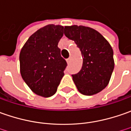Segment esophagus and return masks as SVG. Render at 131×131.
<instances>
[{
  "instance_id": "34e87169",
  "label": "esophagus",
  "mask_w": 131,
  "mask_h": 131,
  "mask_svg": "<svg viewBox=\"0 0 131 131\" xmlns=\"http://www.w3.org/2000/svg\"><path fill=\"white\" fill-rule=\"evenodd\" d=\"M67 63L68 64H70V63H71V59H70V58H69V59H67Z\"/></svg>"
}]
</instances>
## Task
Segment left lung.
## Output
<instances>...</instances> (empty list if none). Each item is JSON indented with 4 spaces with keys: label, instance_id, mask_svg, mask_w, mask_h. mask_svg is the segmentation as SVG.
<instances>
[{
    "label": "left lung",
    "instance_id": "8db88e82",
    "mask_svg": "<svg viewBox=\"0 0 131 131\" xmlns=\"http://www.w3.org/2000/svg\"><path fill=\"white\" fill-rule=\"evenodd\" d=\"M64 35L74 40L83 57V65L72 79L80 93L96 94L106 88L115 67L113 50L98 31L85 26H66Z\"/></svg>",
    "mask_w": 131,
    "mask_h": 131
}]
</instances>
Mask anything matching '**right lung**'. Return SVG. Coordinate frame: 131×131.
Masks as SVG:
<instances>
[{"mask_svg": "<svg viewBox=\"0 0 131 131\" xmlns=\"http://www.w3.org/2000/svg\"><path fill=\"white\" fill-rule=\"evenodd\" d=\"M63 32V26L46 25L32 35L21 50V75L29 88L40 96L55 94L64 75L67 64L58 48Z\"/></svg>", "mask_w": 131, "mask_h": 131, "instance_id": "obj_1", "label": "right lung"}]
</instances>
